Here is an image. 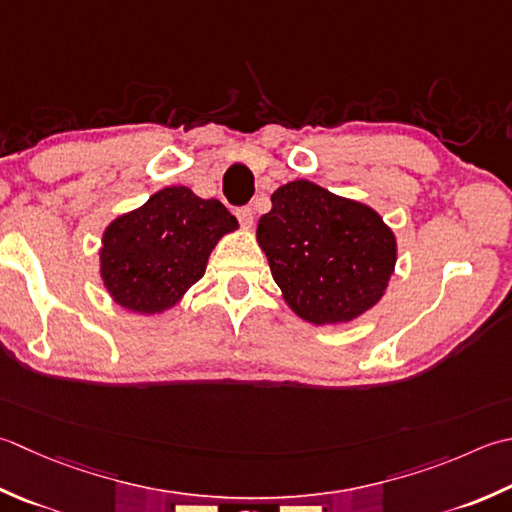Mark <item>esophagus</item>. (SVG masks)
Segmentation results:
<instances>
[{
    "label": "esophagus",
    "mask_w": 512,
    "mask_h": 512,
    "mask_svg": "<svg viewBox=\"0 0 512 512\" xmlns=\"http://www.w3.org/2000/svg\"><path fill=\"white\" fill-rule=\"evenodd\" d=\"M235 215H237V219H239V224L242 226H246V228H250L253 226V208L250 206H239L237 210H235Z\"/></svg>",
    "instance_id": "esophagus-1"
}]
</instances>
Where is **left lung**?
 Returning a JSON list of instances; mask_svg holds the SVG:
<instances>
[{
    "label": "left lung",
    "instance_id": "8db88e82",
    "mask_svg": "<svg viewBox=\"0 0 512 512\" xmlns=\"http://www.w3.org/2000/svg\"><path fill=\"white\" fill-rule=\"evenodd\" d=\"M270 199L257 242L299 317L317 326L350 322L382 299L397 246L373 208L306 179L279 186Z\"/></svg>",
    "mask_w": 512,
    "mask_h": 512
}]
</instances>
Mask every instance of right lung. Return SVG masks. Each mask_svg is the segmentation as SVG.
<instances>
[{"label": "right lung", "mask_w": 512, "mask_h": 512, "mask_svg": "<svg viewBox=\"0 0 512 512\" xmlns=\"http://www.w3.org/2000/svg\"><path fill=\"white\" fill-rule=\"evenodd\" d=\"M235 228L219 199H202L186 186L159 190L106 228L104 286L119 306L162 313L202 279L210 250Z\"/></svg>", "instance_id": "1"}]
</instances>
